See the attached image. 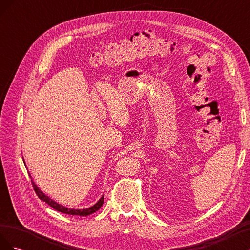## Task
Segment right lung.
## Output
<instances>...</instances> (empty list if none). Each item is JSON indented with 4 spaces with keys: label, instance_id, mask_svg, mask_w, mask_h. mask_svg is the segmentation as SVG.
I'll return each instance as SVG.
<instances>
[{
    "label": "right lung",
    "instance_id": "add662e5",
    "mask_svg": "<svg viewBox=\"0 0 250 250\" xmlns=\"http://www.w3.org/2000/svg\"><path fill=\"white\" fill-rule=\"evenodd\" d=\"M32 181V180H31ZM32 186H33V188L34 191L36 193V195L39 196V198L42 201H44L46 203H48L50 207H52L54 209L58 210V211H62V213L63 214H67V215H76V216H88L90 214H94L95 211H97L98 209H99L102 204H103V201H104V196H102V197L99 199V201H98L96 204H94L93 207L90 208H83V209H73V208H65L63 206H62V204H59L57 202H55L54 200H52L50 197H48V196L44 195L39 188H37V186L33 183L32 181Z\"/></svg>",
    "mask_w": 250,
    "mask_h": 250
}]
</instances>
